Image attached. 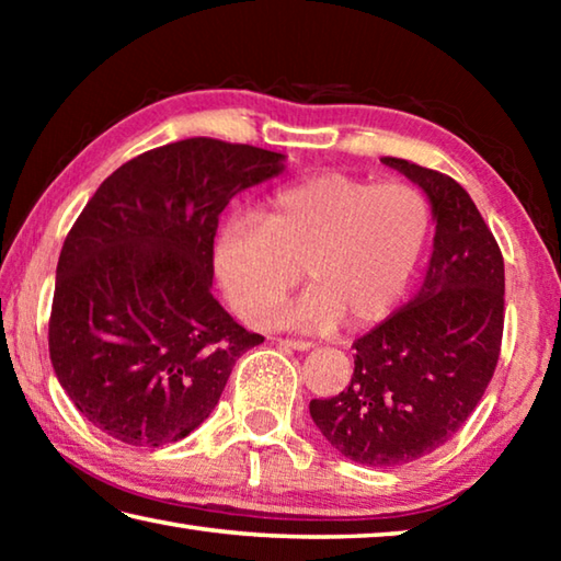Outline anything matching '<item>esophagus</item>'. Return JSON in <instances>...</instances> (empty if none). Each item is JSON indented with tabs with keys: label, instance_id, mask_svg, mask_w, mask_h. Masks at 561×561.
Returning <instances> with one entry per match:
<instances>
[{
	"label": "esophagus",
	"instance_id": "34e87169",
	"mask_svg": "<svg viewBox=\"0 0 561 561\" xmlns=\"http://www.w3.org/2000/svg\"><path fill=\"white\" fill-rule=\"evenodd\" d=\"M279 346H289L297 351H309L314 348V341H304V339H279Z\"/></svg>",
	"mask_w": 561,
	"mask_h": 561
}]
</instances>
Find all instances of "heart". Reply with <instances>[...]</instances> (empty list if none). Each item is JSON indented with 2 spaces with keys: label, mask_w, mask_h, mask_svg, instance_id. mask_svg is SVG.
Here are the masks:
<instances>
[{
  "label": "heart",
  "mask_w": 561,
  "mask_h": 561,
  "mask_svg": "<svg viewBox=\"0 0 561 561\" xmlns=\"http://www.w3.org/2000/svg\"><path fill=\"white\" fill-rule=\"evenodd\" d=\"M431 203L405 180L376 183L324 170L279 187L264 220L237 215L225 225L215 264L232 307L250 324H270L297 289L311 287L284 321L351 327L383 319L411 282L431 234Z\"/></svg>",
  "instance_id": "heart-1"
}]
</instances>
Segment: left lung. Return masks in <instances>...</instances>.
<instances>
[{
  "instance_id": "1",
  "label": "left lung",
  "mask_w": 561,
  "mask_h": 561,
  "mask_svg": "<svg viewBox=\"0 0 561 561\" xmlns=\"http://www.w3.org/2000/svg\"><path fill=\"white\" fill-rule=\"evenodd\" d=\"M431 197L435 240L421 291L354 341V376L309 413L334 448L393 468L440 448L495 374L505 329V262L460 183L403 158H381Z\"/></svg>"
}]
</instances>
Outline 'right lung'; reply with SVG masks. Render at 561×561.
Masks as SVG:
<instances>
[{
    "mask_svg": "<svg viewBox=\"0 0 561 561\" xmlns=\"http://www.w3.org/2000/svg\"><path fill=\"white\" fill-rule=\"evenodd\" d=\"M282 153L185 138L103 180L66 234L49 317L56 378L79 413L126 445L183 440L264 341L213 297L227 203L277 175Z\"/></svg>",
    "mask_w": 561,
    "mask_h": 561,
    "instance_id": "add662e5",
    "label": "right lung"
}]
</instances>
